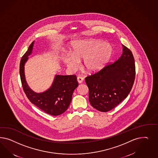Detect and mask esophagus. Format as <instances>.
Listing matches in <instances>:
<instances>
[{
  "mask_svg": "<svg viewBox=\"0 0 158 158\" xmlns=\"http://www.w3.org/2000/svg\"><path fill=\"white\" fill-rule=\"evenodd\" d=\"M77 81L79 83H81L83 81V78L81 77H77Z\"/></svg>",
  "mask_w": 158,
  "mask_h": 158,
  "instance_id": "esophagus-1",
  "label": "esophagus"
}]
</instances>
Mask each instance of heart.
I'll return each instance as SVG.
<instances>
[{"instance_id":"b5f03b06","label":"heart","mask_w":158,"mask_h":158,"mask_svg":"<svg viewBox=\"0 0 158 158\" xmlns=\"http://www.w3.org/2000/svg\"><path fill=\"white\" fill-rule=\"evenodd\" d=\"M114 48L110 43L98 40H81L72 43L71 53H66L63 61L67 68L76 71L80 61L83 60V68L87 72H100L110 61Z\"/></svg>"}]
</instances>
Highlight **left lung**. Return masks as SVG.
Returning <instances> with one entry per match:
<instances>
[{
  "label": "left lung",
  "instance_id": "obj_1",
  "mask_svg": "<svg viewBox=\"0 0 158 158\" xmlns=\"http://www.w3.org/2000/svg\"><path fill=\"white\" fill-rule=\"evenodd\" d=\"M123 53L115 62L85 78L91 106L101 112L112 110L131 91L135 77L133 53L123 45Z\"/></svg>",
  "mask_w": 158,
  "mask_h": 158
}]
</instances>
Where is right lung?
<instances>
[{
	"label": "right lung",
	"mask_w": 158,
	"mask_h": 158,
	"mask_svg": "<svg viewBox=\"0 0 158 158\" xmlns=\"http://www.w3.org/2000/svg\"><path fill=\"white\" fill-rule=\"evenodd\" d=\"M34 42L21 58L19 75L24 93L33 104L49 115L58 116L68 108L72 100V94L78 86L76 75H56L53 84L48 90L40 93L32 91L28 86L24 74V65L32 52Z\"/></svg>",
	"instance_id": "right-lung-1"
}]
</instances>
